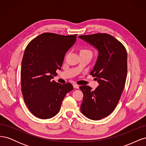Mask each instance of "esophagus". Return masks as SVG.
<instances>
[{
  "label": "esophagus",
  "instance_id": "esophagus-1",
  "mask_svg": "<svg viewBox=\"0 0 146 146\" xmlns=\"http://www.w3.org/2000/svg\"><path fill=\"white\" fill-rule=\"evenodd\" d=\"M73 86L74 88H76V89H78L79 88V85H77V84H73Z\"/></svg>",
  "mask_w": 146,
  "mask_h": 146
}]
</instances>
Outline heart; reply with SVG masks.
I'll use <instances>...</instances> for the list:
<instances>
[{
	"instance_id": "heart-1",
	"label": "heart",
	"mask_w": 146,
	"mask_h": 146,
	"mask_svg": "<svg viewBox=\"0 0 146 146\" xmlns=\"http://www.w3.org/2000/svg\"><path fill=\"white\" fill-rule=\"evenodd\" d=\"M81 52H90L89 50H82Z\"/></svg>"
}]
</instances>
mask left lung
Here are the masks:
<instances>
[{
	"instance_id": "obj_1",
	"label": "left lung",
	"mask_w": 146,
	"mask_h": 146,
	"mask_svg": "<svg viewBox=\"0 0 146 146\" xmlns=\"http://www.w3.org/2000/svg\"><path fill=\"white\" fill-rule=\"evenodd\" d=\"M78 38L98 50V59L90 74L98 80L99 86L94 91L89 86L80 87L83 93L80 110L86 117L100 120L114 111L121 98L127 77V51L122 43L107 33Z\"/></svg>"
}]
</instances>
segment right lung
Segmentation results:
<instances>
[{
	"mask_svg": "<svg viewBox=\"0 0 146 146\" xmlns=\"http://www.w3.org/2000/svg\"><path fill=\"white\" fill-rule=\"evenodd\" d=\"M77 35L64 36L44 33L34 38L26 47L22 60L21 90L30 111L46 119L59 112L72 84H60L52 79L61 69L66 53L76 42Z\"/></svg>",
	"mask_w": 146,
	"mask_h": 146,
	"instance_id": "right-lung-1",
	"label": "right lung"
}]
</instances>
